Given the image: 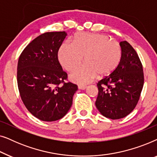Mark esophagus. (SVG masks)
Returning <instances> with one entry per match:
<instances>
[{"instance_id":"34e87169","label":"esophagus","mask_w":157,"mask_h":157,"mask_svg":"<svg viewBox=\"0 0 157 157\" xmlns=\"http://www.w3.org/2000/svg\"><path fill=\"white\" fill-rule=\"evenodd\" d=\"M78 87L79 89H82V90H85V89L87 88L86 86L82 85V84H79V85L78 86Z\"/></svg>"}]
</instances>
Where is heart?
<instances>
[{"label": "heart", "instance_id": "1", "mask_svg": "<svg viewBox=\"0 0 157 157\" xmlns=\"http://www.w3.org/2000/svg\"><path fill=\"white\" fill-rule=\"evenodd\" d=\"M119 43L100 33H78L73 44L65 42L60 47L59 60L64 69L72 71L83 61L85 64L70 75L71 80L87 83L97 76L105 77L114 71L121 59Z\"/></svg>", "mask_w": 157, "mask_h": 157}]
</instances>
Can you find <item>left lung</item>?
I'll return each mask as SVG.
<instances>
[{"label": "left lung", "instance_id": "8db88e82", "mask_svg": "<svg viewBox=\"0 0 157 157\" xmlns=\"http://www.w3.org/2000/svg\"><path fill=\"white\" fill-rule=\"evenodd\" d=\"M121 59L114 71L97 83L96 106L106 118L119 119L136 106L144 86L142 64L134 48L124 40L119 43Z\"/></svg>", "mask_w": 157, "mask_h": 157}]
</instances>
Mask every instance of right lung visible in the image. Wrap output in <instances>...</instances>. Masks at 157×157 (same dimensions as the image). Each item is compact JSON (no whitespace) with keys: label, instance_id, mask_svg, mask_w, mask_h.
I'll return each mask as SVG.
<instances>
[{"label":"right lung","instance_id":"add662e5","mask_svg":"<svg viewBox=\"0 0 157 157\" xmlns=\"http://www.w3.org/2000/svg\"><path fill=\"white\" fill-rule=\"evenodd\" d=\"M66 36L65 31L43 33L25 47L18 59L17 81L21 99L34 117L44 121L63 118L78 89L76 84L64 83L67 74L58 59Z\"/></svg>","mask_w":157,"mask_h":157}]
</instances>
